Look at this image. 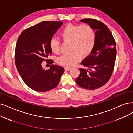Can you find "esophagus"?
Instances as JSON below:
<instances>
[{
    "instance_id": "obj_1",
    "label": "esophagus",
    "mask_w": 133,
    "mask_h": 133,
    "mask_svg": "<svg viewBox=\"0 0 133 133\" xmlns=\"http://www.w3.org/2000/svg\"><path fill=\"white\" fill-rule=\"evenodd\" d=\"M65 70H67V71H69L70 70V68H68V67H65Z\"/></svg>"
}]
</instances>
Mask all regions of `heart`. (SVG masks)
Segmentation results:
<instances>
[{
  "label": "heart",
  "mask_w": 133,
  "mask_h": 133,
  "mask_svg": "<svg viewBox=\"0 0 133 133\" xmlns=\"http://www.w3.org/2000/svg\"><path fill=\"white\" fill-rule=\"evenodd\" d=\"M62 40L70 42L69 54H64L58 59V63L65 66H71L80 59L81 56L89 55L93 50L96 39L94 29L89 25H66L60 32ZM51 51L58 54L61 51V42L52 38L49 42Z\"/></svg>",
  "instance_id": "obj_1"
}]
</instances>
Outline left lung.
Segmentation results:
<instances>
[{
    "instance_id": "left-lung-1",
    "label": "left lung",
    "mask_w": 133,
    "mask_h": 133,
    "mask_svg": "<svg viewBox=\"0 0 133 133\" xmlns=\"http://www.w3.org/2000/svg\"><path fill=\"white\" fill-rule=\"evenodd\" d=\"M80 21L95 30L96 39L91 54L81 63L87 69H79L80 74L75 81L79 87L93 90L103 86L112 75L116 57V42L110 30L103 22L91 18Z\"/></svg>"
}]
</instances>
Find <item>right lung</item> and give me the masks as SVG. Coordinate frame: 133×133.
<instances>
[{
	"mask_svg": "<svg viewBox=\"0 0 133 133\" xmlns=\"http://www.w3.org/2000/svg\"><path fill=\"white\" fill-rule=\"evenodd\" d=\"M63 22L43 21L23 30L15 48V64L24 83L35 91L45 92L57 87L64 69L52 64L49 70L41 66L42 62L52 54L49 42Z\"/></svg>",
	"mask_w": 133,
	"mask_h": 133,
	"instance_id": "obj_1",
	"label": "right lung"
}]
</instances>
